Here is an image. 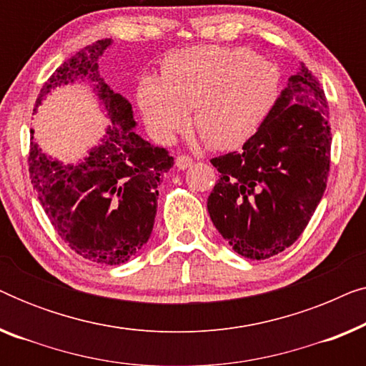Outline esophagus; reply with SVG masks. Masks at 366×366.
Returning a JSON list of instances; mask_svg holds the SVG:
<instances>
[{"instance_id":"esophagus-1","label":"esophagus","mask_w":366,"mask_h":366,"mask_svg":"<svg viewBox=\"0 0 366 366\" xmlns=\"http://www.w3.org/2000/svg\"><path fill=\"white\" fill-rule=\"evenodd\" d=\"M193 164V158L188 157V154H179V157L177 158V167L179 169H187Z\"/></svg>"}]
</instances>
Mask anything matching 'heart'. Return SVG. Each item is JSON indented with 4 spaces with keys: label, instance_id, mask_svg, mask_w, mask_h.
Here are the masks:
<instances>
[{
    "label": "heart",
    "instance_id": "1",
    "mask_svg": "<svg viewBox=\"0 0 366 366\" xmlns=\"http://www.w3.org/2000/svg\"><path fill=\"white\" fill-rule=\"evenodd\" d=\"M280 92V74L247 48L194 46L168 54L159 78L138 86V107L159 142L193 127L217 149L242 147L268 118Z\"/></svg>",
    "mask_w": 366,
    "mask_h": 366
}]
</instances>
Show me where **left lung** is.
Instances as JSON below:
<instances>
[{"instance_id": "obj_1", "label": "left lung", "mask_w": 366, "mask_h": 366, "mask_svg": "<svg viewBox=\"0 0 366 366\" xmlns=\"http://www.w3.org/2000/svg\"><path fill=\"white\" fill-rule=\"evenodd\" d=\"M328 119L322 84L303 63L242 152L212 158L219 178L208 213L238 254L269 258L307 228L327 188Z\"/></svg>"}]
</instances>
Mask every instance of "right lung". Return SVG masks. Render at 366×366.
<instances>
[{
	"label": "right lung",
	"mask_w": 366,
	"mask_h": 366,
	"mask_svg": "<svg viewBox=\"0 0 366 366\" xmlns=\"http://www.w3.org/2000/svg\"><path fill=\"white\" fill-rule=\"evenodd\" d=\"M112 39H98L66 59L36 98L73 79L94 84L113 127L102 147L78 164L53 162L38 143H29V178L58 237L89 262L122 264L137 254L152 234L158 184L173 167L168 149L153 147L134 133L133 109L113 93L98 73V58ZM33 133V132H31Z\"/></svg>",
	"instance_id": "1"
}]
</instances>
